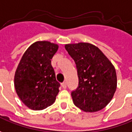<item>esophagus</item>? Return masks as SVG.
Segmentation results:
<instances>
[{"instance_id":"esophagus-1","label":"esophagus","mask_w":132,"mask_h":132,"mask_svg":"<svg viewBox=\"0 0 132 132\" xmlns=\"http://www.w3.org/2000/svg\"><path fill=\"white\" fill-rule=\"evenodd\" d=\"M62 85V87H63V88H64V89H66V82H63V83L61 84Z\"/></svg>"}]
</instances>
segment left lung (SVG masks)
I'll return each instance as SVG.
<instances>
[{"label": "left lung", "instance_id": "8db88e82", "mask_svg": "<svg viewBox=\"0 0 132 132\" xmlns=\"http://www.w3.org/2000/svg\"><path fill=\"white\" fill-rule=\"evenodd\" d=\"M75 61L79 85L71 92L75 106L82 110L94 112L110 103L117 88L116 69L97 47L80 42L65 45Z\"/></svg>", "mask_w": 132, "mask_h": 132}]
</instances>
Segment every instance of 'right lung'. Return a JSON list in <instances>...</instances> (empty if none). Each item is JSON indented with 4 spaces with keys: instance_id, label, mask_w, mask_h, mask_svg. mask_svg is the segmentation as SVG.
Instances as JSON below:
<instances>
[{
    "instance_id": "add662e5",
    "label": "right lung",
    "mask_w": 132,
    "mask_h": 132,
    "mask_svg": "<svg viewBox=\"0 0 132 132\" xmlns=\"http://www.w3.org/2000/svg\"><path fill=\"white\" fill-rule=\"evenodd\" d=\"M58 45L47 41L31 44L23 54L14 75L16 94L27 107L42 110L52 105L59 92L51 59Z\"/></svg>"
}]
</instances>
